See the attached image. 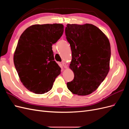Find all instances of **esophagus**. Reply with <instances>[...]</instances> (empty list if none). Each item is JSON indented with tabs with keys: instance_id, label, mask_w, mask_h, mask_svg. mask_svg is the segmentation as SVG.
Here are the masks:
<instances>
[{
	"instance_id": "34e87169",
	"label": "esophagus",
	"mask_w": 129,
	"mask_h": 129,
	"mask_svg": "<svg viewBox=\"0 0 129 129\" xmlns=\"http://www.w3.org/2000/svg\"><path fill=\"white\" fill-rule=\"evenodd\" d=\"M62 66H63V67L64 68H67V64H66V63H65V62H62Z\"/></svg>"
}]
</instances>
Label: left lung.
<instances>
[{
  "label": "left lung",
  "instance_id": "obj_1",
  "mask_svg": "<svg viewBox=\"0 0 129 129\" xmlns=\"http://www.w3.org/2000/svg\"><path fill=\"white\" fill-rule=\"evenodd\" d=\"M65 34L72 52L69 67L74 74L67 88L74 94H90L104 81L110 69L109 39L98 27L89 24H68Z\"/></svg>",
  "mask_w": 129,
  "mask_h": 129
}]
</instances>
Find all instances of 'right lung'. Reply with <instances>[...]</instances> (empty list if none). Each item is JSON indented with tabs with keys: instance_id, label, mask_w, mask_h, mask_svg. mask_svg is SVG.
<instances>
[{
	"instance_id": "right-lung-1",
	"label": "right lung",
	"mask_w": 129,
	"mask_h": 129,
	"mask_svg": "<svg viewBox=\"0 0 129 129\" xmlns=\"http://www.w3.org/2000/svg\"><path fill=\"white\" fill-rule=\"evenodd\" d=\"M62 24L34 25L19 38L14 54L15 69L23 85L31 92L42 94L51 90L61 73L54 61L53 44L62 36Z\"/></svg>"
}]
</instances>
